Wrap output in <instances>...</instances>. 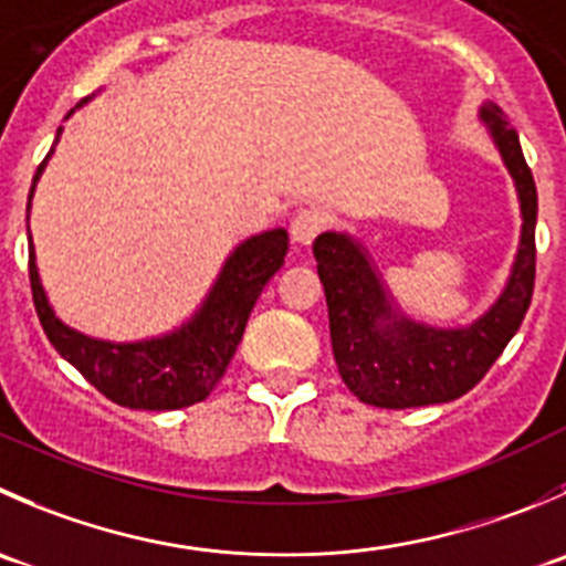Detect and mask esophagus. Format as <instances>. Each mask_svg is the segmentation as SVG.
<instances>
[{
  "mask_svg": "<svg viewBox=\"0 0 566 566\" xmlns=\"http://www.w3.org/2000/svg\"><path fill=\"white\" fill-rule=\"evenodd\" d=\"M326 229V218L317 210H298L295 212L293 223H290V238L301 245H310L317 234Z\"/></svg>",
  "mask_w": 566,
  "mask_h": 566,
  "instance_id": "obj_1",
  "label": "esophagus"
}]
</instances>
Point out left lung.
Segmentation results:
<instances>
[{"instance_id":"left-lung-1","label":"left lung","mask_w":566,"mask_h":566,"mask_svg":"<svg viewBox=\"0 0 566 566\" xmlns=\"http://www.w3.org/2000/svg\"><path fill=\"white\" fill-rule=\"evenodd\" d=\"M503 163L514 177L523 210L517 260L501 298L464 328H434L392 310L381 276L348 234L323 232L312 251L328 306L337 370L361 403L381 409L448 403L486 376L531 306L536 279V185L517 132L497 104L481 107Z\"/></svg>"}]
</instances>
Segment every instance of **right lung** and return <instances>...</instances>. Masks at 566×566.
<instances>
[{"instance_id": "obj_1", "label": "right lung", "mask_w": 566, "mask_h": 566, "mask_svg": "<svg viewBox=\"0 0 566 566\" xmlns=\"http://www.w3.org/2000/svg\"><path fill=\"white\" fill-rule=\"evenodd\" d=\"M82 102H87V98H82ZM60 132L63 129H57V137ZM49 157H52V151L46 155V160ZM46 160L38 166L35 177H32L27 212H30L35 182L41 179ZM27 221H30V216H27ZM284 256H287V232L284 229H271V232L245 240L227 260L216 287L210 290L193 321L185 323L174 334L144 339V343H104V339H91L60 323L49 306L41 279H38L32 238L30 287L38 321H41L49 343L104 398L126 406V409L166 411L199 403L221 381L227 365L238 350V343L243 339L245 323H249L262 287L284 265Z\"/></svg>"}]
</instances>
